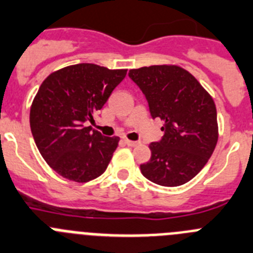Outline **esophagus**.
<instances>
[{"mask_svg":"<svg viewBox=\"0 0 253 253\" xmlns=\"http://www.w3.org/2000/svg\"><path fill=\"white\" fill-rule=\"evenodd\" d=\"M125 143H126L127 146H129V147H135L138 145L137 141H131V140H127V138H125Z\"/></svg>","mask_w":253,"mask_h":253,"instance_id":"34e87169","label":"esophagus"}]
</instances>
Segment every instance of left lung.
<instances>
[{"label":"left lung","mask_w":253,"mask_h":253,"mask_svg":"<svg viewBox=\"0 0 253 253\" xmlns=\"http://www.w3.org/2000/svg\"><path fill=\"white\" fill-rule=\"evenodd\" d=\"M128 77L146 97L151 117L164 121V136L150 143L142 175L163 186H179L203 169L218 141L213 98L189 72L176 65L131 69Z\"/></svg>","instance_id":"left-lung-1"}]
</instances>
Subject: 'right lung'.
Segmentation results:
<instances>
[{"label": "right lung", "mask_w": 253, "mask_h": 253, "mask_svg": "<svg viewBox=\"0 0 253 253\" xmlns=\"http://www.w3.org/2000/svg\"><path fill=\"white\" fill-rule=\"evenodd\" d=\"M126 73L83 63L51 73L39 88L30 110L31 133L44 160L65 179L87 183L106 171L120 138L87 124L94 122Z\"/></svg>", "instance_id": "obj_1"}]
</instances>
